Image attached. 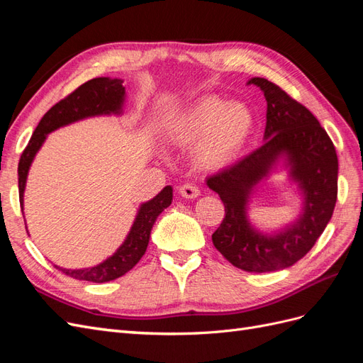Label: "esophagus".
<instances>
[{
    "instance_id": "obj_1",
    "label": "esophagus",
    "mask_w": 363,
    "mask_h": 363,
    "mask_svg": "<svg viewBox=\"0 0 363 363\" xmlns=\"http://www.w3.org/2000/svg\"><path fill=\"white\" fill-rule=\"evenodd\" d=\"M179 194L183 196V199H189V200H195L196 196L200 195V189L199 186H195L192 183H184L180 186Z\"/></svg>"
}]
</instances>
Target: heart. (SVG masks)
Wrapping results in <instances>:
<instances>
[{"instance_id": "obj_1", "label": "heart", "mask_w": 363, "mask_h": 363, "mask_svg": "<svg viewBox=\"0 0 363 363\" xmlns=\"http://www.w3.org/2000/svg\"><path fill=\"white\" fill-rule=\"evenodd\" d=\"M256 116L244 103L206 95L168 121L167 138L175 145L194 147L196 163L219 169L245 150L255 133Z\"/></svg>"}]
</instances>
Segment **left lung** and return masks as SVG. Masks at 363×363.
<instances>
[{
  "mask_svg": "<svg viewBox=\"0 0 363 363\" xmlns=\"http://www.w3.org/2000/svg\"><path fill=\"white\" fill-rule=\"evenodd\" d=\"M267 100L263 145L207 179L225 207L212 235L215 248L239 269L269 272L292 267L315 245L333 215L337 199V156L318 119L281 87L255 77ZM283 160L303 195V212L280 233L263 234L250 225L246 207L255 186Z\"/></svg>",
  "mask_w": 363,
  "mask_h": 363,
  "instance_id": "1",
  "label": "left lung"
}]
</instances>
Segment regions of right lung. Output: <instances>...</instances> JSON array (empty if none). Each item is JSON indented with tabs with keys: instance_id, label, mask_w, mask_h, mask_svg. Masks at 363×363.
Listing matches in <instances>:
<instances>
[{
	"instance_id": "1",
	"label": "right lung",
	"mask_w": 363,
	"mask_h": 363,
	"mask_svg": "<svg viewBox=\"0 0 363 363\" xmlns=\"http://www.w3.org/2000/svg\"><path fill=\"white\" fill-rule=\"evenodd\" d=\"M125 87L123 86V80L98 77V79H92L80 87H77L72 94L63 98L57 104H54L43 115L36 130L33 131L28 145L23 151V155H21L18 164L21 207L24 206V191L31 162L35 160L36 152L39 151L43 142H45L48 133L84 118L121 115L123 113ZM171 201L172 188L171 186H164L155 199L140 204L135 223L131 225L123 245L113 252V256L107 257L101 263H98V265L83 269H67L59 267L56 268L75 280H86L94 283H106L124 276L145 255L150 242L151 228L155 225L157 216L171 204Z\"/></svg>"
}]
</instances>
